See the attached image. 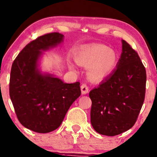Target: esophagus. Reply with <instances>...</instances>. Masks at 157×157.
Listing matches in <instances>:
<instances>
[{"instance_id": "obj_1", "label": "esophagus", "mask_w": 157, "mask_h": 157, "mask_svg": "<svg viewBox=\"0 0 157 157\" xmlns=\"http://www.w3.org/2000/svg\"><path fill=\"white\" fill-rule=\"evenodd\" d=\"M81 92L82 94H86L89 92V87L87 86L86 84L83 83L81 85Z\"/></svg>"}]
</instances>
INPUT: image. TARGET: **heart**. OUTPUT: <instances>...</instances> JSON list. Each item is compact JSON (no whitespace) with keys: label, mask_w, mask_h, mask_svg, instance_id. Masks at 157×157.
Masks as SVG:
<instances>
[{"label":"heart","mask_w":157,"mask_h":157,"mask_svg":"<svg viewBox=\"0 0 157 157\" xmlns=\"http://www.w3.org/2000/svg\"><path fill=\"white\" fill-rule=\"evenodd\" d=\"M76 63L87 67L88 77L93 80H100L107 77L114 69L117 63V54L113 49L101 44L85 46L78 51Z\"/></svg>","instance_id":"1"}]
</instances>
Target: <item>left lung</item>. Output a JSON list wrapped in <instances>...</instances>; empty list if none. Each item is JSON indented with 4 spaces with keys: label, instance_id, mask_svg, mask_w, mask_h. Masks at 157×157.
<instances>
[{
    "label": "left lung",
    "instance_id": "1",
    "mask_svg": "<svg viewBox=\"0 0 157 157\" xmlns=\"http://www.w3.org/2000/svg\"><path fill=\"white\" fill-rule=\"evenodd\" d=\"M121 42L116 68L89 92L91 124L98 133L109 136L133 126L145 95V68L131 46L124 40Z\"/></svg>",
    "mask_w": 157,
    "mask_h": 157
}]
</instances>
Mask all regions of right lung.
I'll return each mask as SVG.
<instances>
[{
  "label": "right lung",
  "instance_id": "add662e5",
  "mask_svg": "<svg viewBox=\"0 0 157 157\" xmlns=\"http://www.w3.org/2000/svg\"><path fill=\"white\" fill-rule=\"evenodd\" d=\"M63 39L59 33L38 37L23 48L12 65L10 96L17 118L26 128L39 133L57 129L81 94L79 82L65 83L39 68L43 51L59 45Z\"/></svg>",
  "mask_w": 157,
  "mask_h": 157
}]
</instances>
